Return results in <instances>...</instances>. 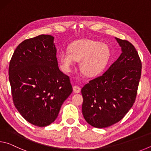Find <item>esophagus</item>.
<instances>
[{
  "label": "esophagus",
  "mask_w": 151,
  "mask_h": 151,
  "mask_svg": "<svg viewBox=\"0 0 151 151\" xmlns=\"http://www.w3.org/2000/svg\"><path fill=\"white\" fill-rule=\"evenodd\" d=\"M81 88L79 87L78 86H73V91H74V92H75V93H80L81 92Z\"/></svg>",
  "instance_id": "1"
}]
</instances>
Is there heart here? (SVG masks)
Instances as JSON below:
<instances>
[{"instance_id":"heart-1","label":"heart","mask_w":151,"mask_h":151,"mask_svg":"<svg viewBox=\"0 0 151 151\" xmlns=\"http://www.w3.org/2000/svg\"><path fill=\"white\" fill-rule=\"evenodd\" d=\"M111 52L108 46L90 39L71 43L69 50H63L59 60L64 70L70 71L75 60H80V69L84 75L93 76L100 73L108 63Z\"/></svg>"}]
</instances>
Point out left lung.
<instances>
[{
	"mask_svg": "<svg viewBox=\"0 0 151 151\" xmlns=\"http://www.w3.org/2000/svg\"><path fill=\"white\" fill-rule=\"evenodd\" d=\"M122 53L103 75L81 89L82 112L86 121L96 128H105L126 115L136 99L142 63L131 42L116 38Z\"/></svg>",
	"mask_w": 151,
	"mask_h": 151,
	"instance_id": "left-lung-1",
	"label": "left lung"
}]
</instances>
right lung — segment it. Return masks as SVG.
<instances>
[{
  "label": "right lung",
  "instance_id": "obj_1",
  "mask_svg": "<svg viewBox=\"0 0 151 151\" xmlns=\"http://www.w3.org/2000/svg\"><path fill=\"white\" fill-rule=\"evenodd\" d=\"M9 75L15 107L37 127L54 122L73 92L69 76L58 66L51 35H41L19 44L10 61Z\"/></svg>",
  "mask_w": 151,
  "mask_h": 151
}]
</instances>
